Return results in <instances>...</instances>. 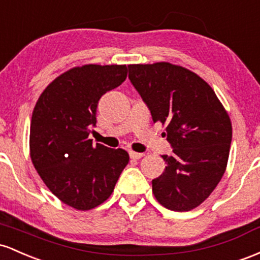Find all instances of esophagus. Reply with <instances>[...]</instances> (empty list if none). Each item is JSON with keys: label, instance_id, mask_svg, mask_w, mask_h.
I'll list each match as a JSON object with an SVG mask.
<instances>
[{"label": "esophagus", "instance_id": "esophagus-1", "mask_svg": "<svg viewBox=\"0 0 260 260\" xmlns=\"http://www.w3.org/2000/svg\"><path fill=\"white\" fill-rule=\"evenodd\" d=\"M129 154H130V158L131 159H140V158H142V157L145 156L144 153H139V152H134V151H130L129 152Z\"/></svg>", "mask_w": 260, "mask_h": 260}]
</instances>
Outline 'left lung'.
<instances>
[{"label": "left lung", "instance_id": "8db88e82", "mask_svg": "<svg viewBox=\"0 0 260 260\" xmlns=\"http://www.w3.org/2000/svg\"><path fill=\"white\" fill-rule=\"evenodd\" d=\"M129 80L153 122L166 125L173 148L166 168L152 180L161 205L189 211L214 191L222 178L232 140L230 116L203 78L169 62L129 65Z\"/></svg>", "mask_w": 260, "mask_h": 260}]
</instances>
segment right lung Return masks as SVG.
<instances>
[{
	"label": "right lung",
	"mask_w": 260,
	"mask_h": 260,
	"mask_svg": "<svg viewBox=\"0 0 260 260\" xmlns=\"http://www.w3.org/2000/svg\"><path fill=\"white\" fill-rule=\"evenodd\" d=\"M126 65H84L60 75L45 88L30 121V158L55 197L91 210L114 190L129 154L92 144L98 102L124 82Z\"/></svg>",
	"instance_id": "1"
}]
</instances>
